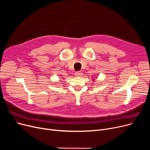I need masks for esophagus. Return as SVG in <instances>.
Segmentation results:
<instances>
[{
    "label": "esophagus",
    "instance_id": "1",
    "mask_svg": "<svg viewBox=\"0 0 150 150\" xmlns=\"http://www.w3.org/2000/svg\"><path fill=\"white\" fill-rule=\"evenodd\" d=\"M75 75L76 76H81L83 75V74H82V72H81V71H78V72H75Z\"/></svg>",
    "mask_w": 150,
    "mask_h": 150
}]
</instances>
